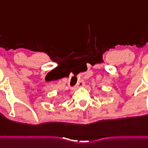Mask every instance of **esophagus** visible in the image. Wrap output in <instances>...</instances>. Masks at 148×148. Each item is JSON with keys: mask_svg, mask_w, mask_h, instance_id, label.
Instances as JSON below:
<instances>
[{"mask_svg": "<svg viewBox=\"0 0 148 148\" xmlns=\"http://www.w3.org/2000/svg\"><path fill=\"white\" fill-rule=\"evenodd\" d=\"M84 86V82L80 80V81L78 82L77 84V87H82V86Z\"/></svg>", "mask_w": 148, "mask_h": 148, "instance_id": "esophagus-1", "label": "esophagus"}]
</instances>
